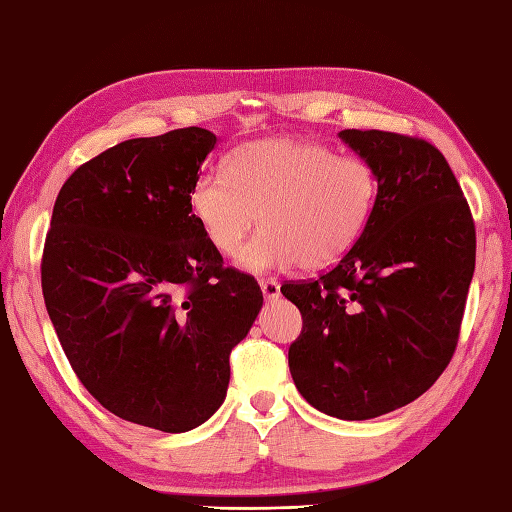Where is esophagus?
Returning a JSON list of instances; mask_svg holds the SVG:
<instances>
[{
  "label": "esophagus",
  "instance_id": "obj_1",
  "mask_svg": "<svg viewBox=\"0 0 512 512\" xmlns=\"http://www.w3.org/2000/svg\"><path fill=\"white\" fill-rule=\"evenodd\" d=\"M259 286H262V293H264L266 299H277L279 297V284L275 282V279H262Z\"/></svg>",
  "mask_w": 512,
  "mask_h": 512
}]
</instances>
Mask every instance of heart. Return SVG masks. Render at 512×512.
Returning a JSON list of instances; mask_svg holds the SVG:
<instances>
[{"label":"heart","mask_w":512,"mask_h":512,"mask_svg":"<svg viewBox=\"0 0 512 512\" xmlns=\"http://www.w3.org/2000/svg\"><path fill=\"white\" fill-rule=\"evenodd\" d=\"M377 175L362 157H339L322 144L268 137L235 148L226 175H202L190 208L219 253H242L250 273L324 270L353 250L375 208Z\"/></svg>","instance_id":"heart-1"}]
</instances>
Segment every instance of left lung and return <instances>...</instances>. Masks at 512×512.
I'll return each instance as SVG.
<instances>
[{
	"mask_svg": "<svg viewBox=\"0 0 512 512\" xmlns=\"http://www.w3.org/2000/svg\"><path fill=\"white\" fill-rule=\"evenodd\" d=\"M377 175L375 208L353 250L282 293L304 326L288 348L299 393L362 422L415 402L453 359L475 273V222L446 157L426 139L342 130Z\"/></svg>",
	"mask_w": 512,
	"mask_h": 512,
	"instance_id": "1",
	"label": "left lung"
}]
</instances>
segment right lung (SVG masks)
<instances>
[{
	"mask_svg": "<svg viewBox=\"0 0 512 512\" xmlns=\"http://www.w3.org/2000/svg\"><path fill=\"white\" fill-rule=\"evenodd\" d=\"M215 144L190 126L104 150L66 179L44 244L46 310L79 382L113 415L164 433L222 406L230 350L264 304L190 208Z\"/></svg>",
	"mask_w": 512,
	"mask_h": 512,
	"instance_id": "add662e5",
	"label": "right lung"
}]
</instances>
